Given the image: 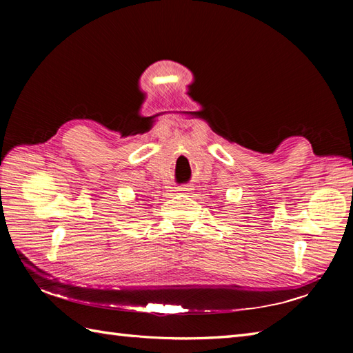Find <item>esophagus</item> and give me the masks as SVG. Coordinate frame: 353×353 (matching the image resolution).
Instances as JSON below:
<instances>
[{
    "label": "esophagus",
    "instance_id": "esophagus-1",
    "mask_svg": "<svg viewBox=\"0 0 353 353\" xmlns=\"http://www.w3.org/2000/svg\"><path fill=\"white\" fill-rule=\"evenodd\" d=\"M177 191H179V192H185V194H188V192H191V191H192V188H190V186H181V188H177Z\"/></svg>",
    "mask_w": 353,
    "mask_h": 353
}]
</instances>
